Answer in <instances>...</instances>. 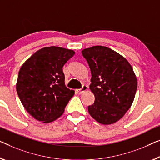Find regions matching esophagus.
I'll use <instances>...</instances> for the list:
<instances>
[{
    "instance_id": "esophagus-1",
    "label": "esophagus",
    "mask_w": 160,
    "mask_h": 160,
    "mask_svg": "<svg viewBox=\"0 0 160 160\" xmlns=\"http://www.w3.org/2000/svg\"><path fill=\"white\" fill-rule=\"evenodd\" d=\"M88 86L87 85H82V88H80V89H78L77 91H78V92L79 94H82V92H85L86 91V90H88Z\"/></svg>"
}]
</instances>
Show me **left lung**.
I'll return each mask as SVG.
<instances>
[{
	"mask_svg": "<svg viewBox=\"0 0 160 160\" xmlns=\"http://www.w3.org/2000/svg\"><path fill=\"white\" fill-rule=\"evenodd\" d=\"M82 54L91 71L90 89L95 96L93 104L88 106L90 115L101 124L117 122L132 106L137 92V79L132 65L106 47L93 46Z\"/></svg>",
	"mask_w": 160,
	"mask_h": 160,
	"instance_id": "left-lung-1",
	"label": "left lung"
}]
</instances>
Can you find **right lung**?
<instances>
[{"instance_id": "add662e5", "label": "right lung", "mask_w": 160, "mask_h": 160, "mask_svg": "<svg viewBox=\"0 0 160 160\" xmlns=\"http://www.w3.org/2000/svg\"><path fill=\"white\" fill-rule=\"evenodd\" d=\"M75 53L59 47H44L21 67L16 91L24 108L36 120L47 123L62 115L75 94L65 86L62 68Z\"/></svg>"}]
</instances>
